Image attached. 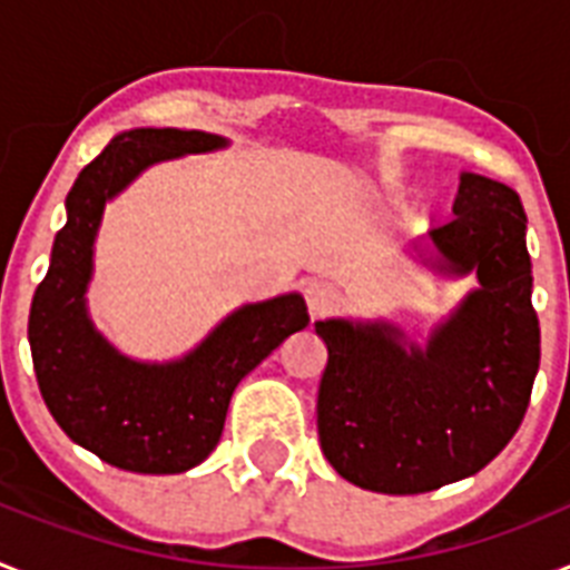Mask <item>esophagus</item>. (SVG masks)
I'll list each match as a JSON object with an SVG mask.
<instances>
[{"label":"esophagus","mask_w":570,"mask_h":570,"mask_svg":"<svg viewBox=\"0 0 570 570\" xmlns=\"http://www.w3.org/2000/svg\"><path fill=\"white\" fill-rule=\"evenodd\" d=\"M305 305H308V314L312 320L317 317H326L328 312H335L337 303H341V294L332 282H323V279H314L305 285Z\"/></svg>","instance_id":"1"}]
</instances>
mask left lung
<instances>
[{"label":"left lung","mask_w":570,"mask_h":570,"mask_svg":"<svg viewBox=\"0 0 570 570\" xmlns=\"http://www.w3.org/2000/svg\"><path fill=\"white\" fill-rule=\"evenodd\" d=\"M413 258L436 276L478 279L425 346L387 320L314 323L328 350L320 449L341 478L384 495L481 472L519 431L539 373L528 215L510 186L460 174L454 218Z\"/></svg>","instance_id":"obj_1"}]
</instances>
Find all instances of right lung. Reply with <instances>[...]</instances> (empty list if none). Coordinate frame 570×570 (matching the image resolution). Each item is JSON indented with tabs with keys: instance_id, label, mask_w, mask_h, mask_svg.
Returning a JSON list of instances; mask_svg holds the SVG:
<instances>
[{
	"instance_id": "right-lung-1",
	"label": "right lung",
	"mask_w": 570,
	"mask_h": 570,
	"mask_svg": "<svg viewBox=\"0 0 570 570\" xmlns=\"http://www.w3.org/2000/svg\"><path fill=\"white\" fill-rule=\"evenodd\" d=\"M206 130L134 127L112 136L66 195V224L28 314L37 384L66 436L105 463L139 474H180L218 445L229 399L282 341L308 326L303 294L229 312L183 358L139 361L96 328L87 308L105 206L145 168L227 148Z\"/></svg>"
}]
</instances>
